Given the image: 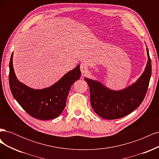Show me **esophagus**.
Returning <instances> with one entry per match:
<instances>
[{"label": "esophagus", "mask_w": 159, "mask_h": 159, "mask_svg": "<svg viewBox=\"0 0 159 159\" xmlns=\"http://www.w3.org/2000/svg\"><path fill=\"white\" fill-rule=\"evenodd\" d=\"M80 70L81 71L82 74H85L88 72V65L85 64V63H82L80 65Z\"/></svg>", "instance_id": "34e87169"}]
</instances>
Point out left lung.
Returning <instances> with one entry per match:
<instances>
[{"instance_id": "1", "label": "left lung", "mask_w": 159, "mask_h": 159, "mask_svg": "<svg viewBox=\"0 0 159 159\" xmlns=\"http://www.w3.org/2000/svg\"><path fill=\"white\" fill-rule=\"evenodd\" d=\"M148 61L143 74L136 83L121 91H113L97 81L85 78L90 91L91 107L101 117L117 119L132 113L145 98L151 76V60L148 48Z\"/></svg>"}]
</instances>
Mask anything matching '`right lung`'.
<instances>
[{"label":"right lung","instance_id":"right-lung-1","mask_svg":"<svg viewBox=\"0 0 159 159\" xmlns=\"http://www.w3.org/2000/svg\"><path fill=\"white\" fill-rule=\"evenodd\" d=\"M11 55L9 64V85L13 97L30 116L40 120L56 118L62 113L71 86L80 79V65L68 72L51 87L34 89L20 83L14 74Z\"/></svg>","mask_w":159,"mask_h":159}]
</instances>
